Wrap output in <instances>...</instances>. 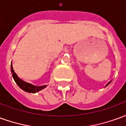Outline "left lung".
<instances>
[{"label": "left lung", "instance_id": "obj_1", "mask_svg": "<svg viewBox=\"0 0 126 126\" xmlns=\"http://www.w3.org/2000/svg\"><path fill=\"white\" fill-rule=\"evenodd\" d=\"M110 82H109L108 84H107V85H108V84H109V83H110Z\"/></svg>", "mask_w": 126, "mask_h": 126}]
</instances>
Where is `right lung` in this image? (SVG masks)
<instances>
[{"label":"right lung","mask_w":126,"mask_h":126,"mask_svg":"<svg viewBox=\"0 0 126 126\" xmlns=\"http://www.w3.org/2000/svg\"><path fill=\"white\" fill-rule=\"evenodd\" d=\"M11 73H12V76L13 79L15 80V82H16V84L21 88L22 90H23L26 92L28 93H35L38 92L40 90L44 89V88L47 87V86H35L31 84H29L27 82H24L23 80H21L20 78H19V77L17 76V75L16 74L13 68L12 63L11 65Z\"/></svg>","instance_id":"right-lung-1"}]
</instances>
